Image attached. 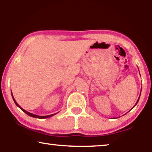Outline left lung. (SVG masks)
I'll return each instance as SVG.
<instances>
[{
  "mask_svg": "<svg viewBox=\"0 0 152 152\" xmlns=\"http://www.w3.org/2000/svg\"><path fill=\"white\" fill-rule=\"evenodd\" d=\"M140 95H141V92H140ZM140 96H139V99H138V100H137V102H136V103H135V106L134 107H135L136 106V104H137V102H138V101H139V100H140ZM133 108H132V109H133Z\"/></svg>",
  "mask_w": 152,
  "mask_h": 152,
  "instance_id": "obj_1",
  "label": "left lung"
}]
</instances>
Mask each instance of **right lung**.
<instances>
[{"label": "right lung", "instance_id": "add662e5", "mask_svg": "<svg viewBox=\"0 0 152 152\" xmlns=\"http://www.w3.org/2000/svg\"><path fill=\"white\" fill-rule=\"evenodd\" d=\"M11 95H12V99H13V101H14V102H15V103L16 104L17 106L18 107H19L20 109L23 110V111L24 113H26L27 115H29V116H30V117H34V118H38V119H46V118H50V117H51L53 116V115H55L56 114H57V113H54V114L50 115H46V116H39V115H37L33 114V113H29V112H28V111H27V110H24L23 109V108L20 107L19 106V105L17 104V102H16V101H15V100L14 97H13V95H12V92H11Z\"/></svg>", "mask_w": 152, "mask_h": 152}]
</instances>
